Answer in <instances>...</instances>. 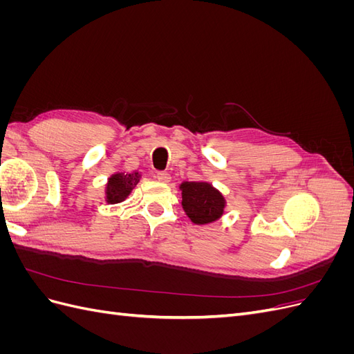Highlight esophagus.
<instances>
[{
	"label": "esophagus",
	"mask_w": 354,
	"mask_h": 354,
	"mask_svg": "<svg viewBox=\"0 0 354 354\" xmlns=\"http://www.w3.org/2000/svg\"><path fill=\"white\" fill-rule=\"evenodd\" d=\"M156 178L159 181H162V183H168L171 180V176L168 173H164V171H159V173H156Z\"/></svg>",
	"instance_id": "34e87169"
}]
</instances>
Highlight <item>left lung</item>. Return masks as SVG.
Wrapping results in <instances>:
<instances>
[{
    "mask_svg": "<svg viewBox=\"0 0 354 354\" xmlns=\"http://www.w3.org/2000/svg\"><path fill=\"white\" fill-rule=\"evenodd\" d=\"M181 199L189 218L196 224L216 221L221 217L224 199L211 185L186 181L181 185Z\"/></svg>",
    "mask_w": 354,
    "mask_h": 354,
    "instance_id": "1",
    "label": "left lung"
}]
</instances>
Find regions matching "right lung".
I'll list each match as a JSON object with an SVG mask.
<instances>
[{
	"label": "right lung",
	"mask_w": 354,
	"mask_h": 354,
	"mask_svg": "<svg viewBox=\"0 0 354 354\" xmlns=\"http://www.w3.org/2000/svg\"><path fill=\"white\" fill-rule=\"evenodd\" d=\"M138 181L137 174H124L118 173L109 178L108 187H106V195H108V202L118 203L122 202L130 192L133 190L134 185Z\"/></svg>",
	"instance_id": "1"
}]
</instances>
